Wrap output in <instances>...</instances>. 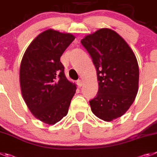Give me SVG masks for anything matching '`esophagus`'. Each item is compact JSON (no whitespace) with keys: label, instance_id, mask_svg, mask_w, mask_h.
<instances>
[{"label":"esophagus","instance_id":"34e87169","mask_svg":"<svg viewBox=\"0 0 157 157\" xmlns=\"http://www.w3.org/2000/svg\"><path fill=\"white\" fill-rule=\"evenodd\" d=\"M77 85L78 87H81L82 86V81L81 79H78L77 81Z\"/></svg>","mask_w":157,"mask_h":157}]
</instances>
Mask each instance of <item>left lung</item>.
Here are the masks:
<instances>
[{"label":"left lung","mask_w":157,"mask_h":157,"mask_svg":"<svg viewBox=\"0 0 157 157\" xmlns=\"http://www.w3.org/2000/svg\"><path fill=\"white\" fill-rule=\"evenodd\" d=\"M97 71L98 91L90 101L92 112L110 121L122 116L138 90L139 67L134 53L116 32L101 29L81 40Z\"/></svg>","instance_id":"left-lung-1"}]
</instances>
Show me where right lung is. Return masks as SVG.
Here are the masks:
<instances>
[{"label": "right lung", "mask_w": 157, "mask_h": 157, "mask_svg": "<svg viewBox=\"0 0 157 157\" xmlns=\"http://www.w3.org/2000/svg\"><path fill=\"white\" fill-rule=\"evenodd\" d=\"M75 36L49 29L31 43L23 56L20 82L23 98L35 117L54 124L67 114L75 94L60 57Z\"/></svg>", "instance_id": "right-lung-1"}]
</instances>
